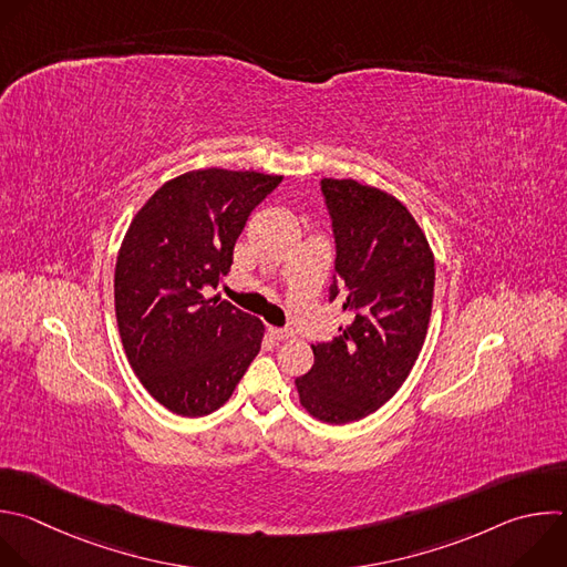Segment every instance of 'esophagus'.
<instances>
[{
  "mask_svg": "<svg viewBox=\"0 0 567 567\" xmlns=\"http://www.w3.org/2000/svg\"><path fill=\"white\" fill-rule=\"evenodd\" d=\"M269 336L276 340H289L293 336V331L289 329H278V327H269Z\"/></svg>",
  "mask_w": 567,
  "mask_h": 567,
  "instance_id": "esophagus-1",
  "label": "esophagus"
}]
</instances>
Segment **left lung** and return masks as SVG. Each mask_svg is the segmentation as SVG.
Returning a JSON list of instances; mask_svg holds the SVG:
<instances>
[{
  "label": "left lung",
  "mask_w": 567,
  "mask_h": 567,
  "mask_svg": "<svg viewBox=\"0 0 567 567\" xmlns=\"http://www.w3.org/2000/svg\"><path fill=\"white\" fill-rule=\"evenodd\" d=\"M336 236L329 298L347 324L311 344L313 367L296 379L300 405L318 421L353 423L385 405L410 375L432 316L434 254L392 194L351 177L322 179Z\"/></svg>",
  "instance_id": "8db88e82"
}]
</instances>
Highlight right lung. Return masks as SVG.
<instances>
[{
  "mask_svg": "<svg viewBox=\"0 0 567 567\" xmlns=\"http://www.w3.org/2000/svg\"><path fill=\"white\" fill-rule=\"evenodd\" d=\"M282 175L196 168L164 182L131 220L115 262V318L146 392L179 416L223 408L260 351L265 324L205 298L231 269L249 214Z\"/></svg>",
  "mask_w": 567,
  "mask_h": 567,
  "instance_id": "right-lung-1",
  "label": "right lung"
}]
</instances>
